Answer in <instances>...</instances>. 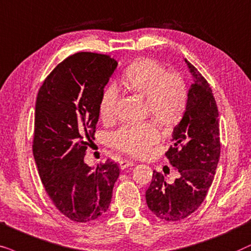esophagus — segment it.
<instances>
[{
  "label": "esophagus",
  "mask_w": 251,
  "mask_h": 251,
  "mask_svg": "<svg viewBox=\"0 0 251 251\" xmlns=\"http://www.w3.org/2000/svg\"><path fill=\"white\" fill-rule=\"evenodd\" d=\"M134 164H135V163L133 162V160H129V159H122L119 162V166H120V169H122V170L126 169V168H129V166H133Z\"/></svg>",
  "instance_id": "34e87169"
}]
</instances>
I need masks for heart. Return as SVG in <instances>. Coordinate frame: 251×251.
Here are the masks:
<instances>
[{
	"label": "heart",
	"mask_w": 251,
	"mask_h": 251,
	"mask_svg": "<svg viewBox=\"0 0 251 251\" xmlns=\"http://www.w3.org/2000/svg\"><path fill=\"white\" fill-rule=\"evenodd\" d=\"M129 92L147 100L150 116L163 127L179 123L186 110L188 92L178 73H168L160 63L150 58L136 59L126 69L122 79ZM118 104V91L115 86L104 89L100 101V115L103 119L115 118ZM159 139L153 124H127L111 136L113 147L134 156H143Z\"/></svg>",
	"instance_id": "b5f03b06"
}]
</instances>
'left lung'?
Here are the masks:
<instances>
[{
  "mask_svg": "<svg viewBox=\"0 0 251 251\" xmlns=\"http://www.w3.org/2000/svg\"><path fill=\"white\" fill-rule=\"evenodd\" d=\"M185 62L194 82L182 119L173 128V146L165 152L179 178L169 183L162 173L153 171L146 192L148 208L168 222L185 219L202 204L220 157L218 109L212 89L198 69Z\"/></svg>",
  "mask_w": 251,
  "mask_h": 251,
  "instance_id": "8db88e82",
  "label": "left lung"
}]
</instances>
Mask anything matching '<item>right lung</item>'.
<instances>
[{
  "label": "right lung",
  "mask_w": 251,
  "mask_h": 251,
  "mask_svg": "<svg viewBox=\"0 0 251 251\" xmlns=\"http://www.w3.org/2000/svg\"><path fill=\"white\" fill-rule=\"evenodd\" d=\"M117 65L108 55L76 52L50 72L36 98L33 155L40 178L56 208L76 223L109 209L119 176L111 160L95 171L83 162L95 139L101 96Z\"/></svg>",
  "instance_id": "right-lung-1"
}]
</instances>
